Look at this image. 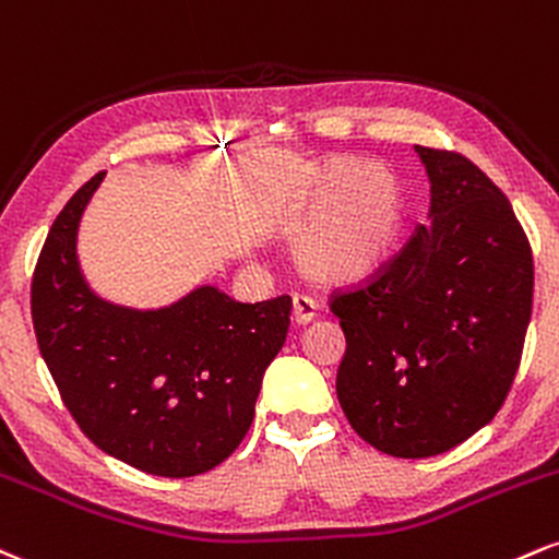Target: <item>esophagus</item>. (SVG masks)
I'll return each mask as SVG.
<instances>
[{
    "mask_svg": "<svg viewBox=\"0 0 559 559\" xmlns=\"http://www.w3.org/2000/svg\"><path fill=\"white\" fill-rule=\"evenodd\" d=\"M317 317V300L308 295H293V321L295 324H308Z\"/></svg>",
    "mask_w": 559,
    "mask_h": 559,
    "instance_id": "34e87169",
    "label": "esophagus"
}]
</instances>
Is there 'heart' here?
Returning a JSON list of instances; mask_svg holds the SVG:
<instances>
[{"mask_svg":"<svg viewBox=\"0 0 559 559\" xmlns=\"http://www.w3.org/2000/svg\"><path fill=\"white\" fill-rule=\"evenodd\" d=\"M403 219L390 173L332 159L313 175L295 235V264L317 282H350L379 264Z\"/></svg>","mask_w":559,"mask_h":559,"instance_id":"heart-1","label":"heart"}]
</instances>
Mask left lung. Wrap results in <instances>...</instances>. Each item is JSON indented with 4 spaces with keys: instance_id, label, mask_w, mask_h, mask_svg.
Instances as JSON below:
<instances>
[{
    "instance_id": "obj_1",
    "label": "left lung",
    "mask_w": 559,
    "mask_h": 559,
    "mask_svg": "<svg viewBox=\"0 0 559 559\" xmlns=\"http://www.w3.org/2000/svg\"><path fill=\"white\" fill-rule=\"evenodd\" d=\"M416 151L431 225L330 295L347 343L340 405L392 457L448 452L497 416L534 306V255L508 195L457 151Z\"/></svg>"
}]
</instances>
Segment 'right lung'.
Returning <instances> with one entry per match:
<instances>
[{
	"label": "right lung",
	"mask_w": 559,
	"mask_h": 559,
	"mask_svg": "<svg viewBox=\"0 0 559 559\" xmlns=\"http://www.w3.org/2000/svg\"><path fill=\"white\" fill-rule=\"evenodd\" d=\"M102 177L64 203L38 253L31 280L38 350L64 408L98 450L143 474H206L251 429L293 300L238 304L216 287L159 311L98 300L78 269L75 233Z\"/></svg>",
	"instance_id": "add662e5"
}]
</instances>
